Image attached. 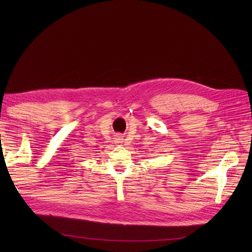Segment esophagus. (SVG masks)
Segmentation results:
<instances>
[{"instance_id": "34e87169", "label": "esophagus", "mask_w": 252, "mask_h": 252, "mask_svg": "<svg viewBox=\"0 0 252 252\" xmlns=\"http://www.w3.org/2000/svg\"><path fill=\"white\" fill-rule=\"evenodd\" d=\"M123 142V138H122V136L119 134V135H117L116 136V143L117 144H121Z\"/></svg>"}]
</instances>
